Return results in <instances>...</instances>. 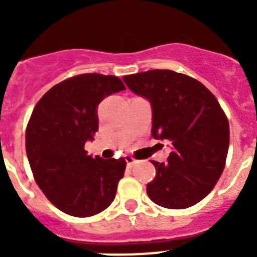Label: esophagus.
<instances>
[{"label":"esophagus","mask_w":257,"mask_h":257,"mask_svg":"<svg viewBox=\"0 0 257 257\" xmlns=\"http://www.w3.org/2000/svg\"><path fill=\"white\" fill-rule=\"evenodd\" d=\"M124 160H126V163H127V166H128V167H133V166L136 163V160H134L131 156H126V157H124Z\"/></svg>","instance_id":"1"}]
</instances>
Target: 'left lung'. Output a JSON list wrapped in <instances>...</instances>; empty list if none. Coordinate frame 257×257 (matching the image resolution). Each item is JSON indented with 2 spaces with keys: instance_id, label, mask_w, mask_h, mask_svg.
Returning <instances> with one entry per match:
<instances>
[{
  "instance_id": "left-lung-1",
  "label": "left lung",
  "mask_w": 257,
  "mask_h": 257,
  "mask_svg": "<svg viewBox=\"0 0 257 257\" xmlns=\"http://www.w3.org/2000/svg\"><path fill=\"white\" fill-rule=\"evenodd\" d=\"M134 94L152 106V136L171 143L167 162H156L149 198L180 210L205 198L219 180L229 148V122L216 97L199 81L169 69L124 76Z\"/></svg>"
}]
</instances>
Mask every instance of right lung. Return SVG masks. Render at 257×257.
<instances>
[{
  "label": "right lung",
  "mask_w": 257,
  "mask_h": 257,
  "mask_svg": "<svg viewBox=\"0 0 257 257\" xmlns=\"http://www.w3.org/2000/svg\"><path fill=\"white\" fill-rule=\"evenodd\" d=\"M124 88L115 76L79 74L50 88L33 109L26 131L29 165L45 196L68 215L92 216L114 199L126 161L94 158L85 144L99 130L100 101Z\"/></svg>",
  "instance_id": "obj_1"
}]
</instances>
